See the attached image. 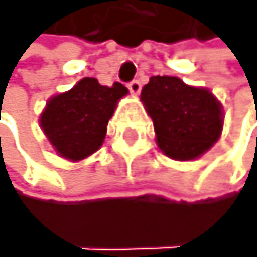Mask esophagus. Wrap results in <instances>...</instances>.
Listing matches in <instances>:
<instances>
[{"label":"esophagus","instance_id":"1","mask_svg":"<svg viewBox=\"0 0 257 257\" xmlns=\"http://www.w3.org/2000/svg\"><path fill=\"white\" fill-rule=\"evenodd\" d=\"M127 89H130V92H131V94H140V90H141L140 80H131V82L127 84Z\"/></svg>","mask_w":257,"mask_h":257}]
</instances>
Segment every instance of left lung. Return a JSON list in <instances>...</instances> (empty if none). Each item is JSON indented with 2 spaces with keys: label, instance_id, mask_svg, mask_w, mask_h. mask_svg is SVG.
<instances>
[{
  "label": "left lung",
  "instance_id": "obj_1",
  "mask_svg": "<svg viewBox=\"0 0 257 257\" xmlns=\"http://www.w3.org/2000/svg\"><path fill=\"white\" fill-rule=\"evenodd\" d=\"M156 141L173 160L204 155L222 131V109L207 89L190 87L178 77L155 75L141 90Z\"/></svg>",
  "mask_w": 257,
  "mask_h": 257
}]
</instances>
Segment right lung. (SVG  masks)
Here are the masks:
<instances>
[{"instance_id":"add662e5","label":"right lung","mask_w":257,"mask_h":257,"mask_svg":"<svg viewBox=\"0 0 257 257\" xmlns=\"http://www.w3.org/2000/svg\"><path fill=\"white\" fill-rule=\"evenodd\" d=\"M126 94L119 82L107 87L85 77L48 101L40 117L42 130L60 156L72 162L87 158L101 148L116 104Z\"/></svg>"}]
</instances>
